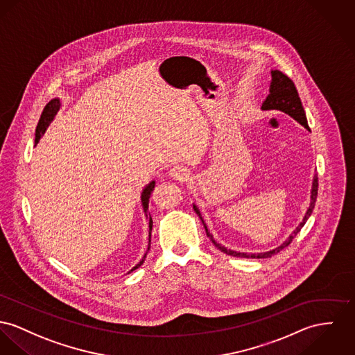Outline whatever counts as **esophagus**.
<instances>
[{
	"instance_id": "esophagus-1",
	"label": "esophagus",
	"mask_w": 355,
	"mask_h": 355,
	"mask_svg": "<svg viewBox=\"0 0 355 355\" xmlns=\"http://www.w3.org/2000/svg\"><path fill=\"white\" fill-rule=\"evenodd\" d=\"M170 175H171L174 180H177V181H180V182H184V181H187V180L189 178V171H188V168H185L184 166H174V167L170 170Z\"/></svg>"
}]
</instances>
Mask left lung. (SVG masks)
Returning a JSON list of instances; mask_svg holds the SVG:
<instances>
[{
    "instance_id": "left-lung-1",
    "label": "left lung",
    "mask_w": 355,
    "mask_h": 355,
    "mask_svg": "<svg viewBox=\"0 0 355 355\" xmlns=\"http://www.w3.org/2000/svg\"><path fill=\"white\" fill-rule=\"evenodd\" d=\"M281 110V112H285L286 114H289L291 117H293L295 120H297L300 123L301 125H304L305 128H308V124H306V117H305V112L302 108V104H301L300 97H299V93H297V89L295 86L293 81L285 76L284 73H281L279 70H272V83H270V89H269V96L266 97V100L263 101L262 104V110ZM318 187H319V182H318V175L315 174L313 177V182H312V191H311V204H309V208L305 214V216L302 218L299 227L292 232V235L282 243L281 245H278L277 248H273L270 251H266V252H259V254H247V252H238V251H234V250H227L224 245H218V242H215L214 236L208 232V228L204 223V220L201 218V214L198 211V208L196 205H193V209L196 211V214L200 216L204 227H205V231H207V235L208 238L212 241V243L215 245L216 248H218L220 251L228 254V255H232V257H242V258H269L274 254L279 252L282 248H285L286 245H291V242L295 239V236L300 232L301 228L304 227L305 221L308 220V218L311 216L313 208H315V202H316V198H318Z\"/></svg>"
}]
</instances>
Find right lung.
<instances>
[{"mask_svg":"<svg viewBox=\"0 0 355 355\" xmlns=\"http://www.w3.org/2000/svg\"><path fill=\"white\" fill-rule=\"evenodd\" d=\"M59 107H60V101H59V98H54V100H51V101L46 105V108H44L43 113H42V116H40V120H39V123H37L36 135H35V146L39 143L40 137H43V134L46 132V130H47L49 124L51 123V120L54 119L56 112L59 110ZM154 187H155V182H154V181H151V182H150V184L143 189V191H141V205H143L144 212H147V209H148V201H150L151 191H154ZM148 227H150V242H151V230H153V218H151V216L148 218ZM148 250H150V245H148L147 251H148ZM146 255H147V252L144 254V257L141 258V261L137 263V266L131 269V272H134V270L137 269L139 266H141V265H143V262H144V259H146ZM131 272H130V273H131Z\"/></svg>","mask_w":355,"mask_h":355,"instance_id":"obj_1","label":"right lung"}]
</instances>
